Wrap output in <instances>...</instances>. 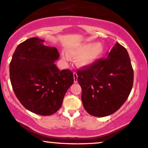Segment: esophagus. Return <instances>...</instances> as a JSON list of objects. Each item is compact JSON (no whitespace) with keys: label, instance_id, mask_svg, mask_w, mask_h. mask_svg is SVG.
Listing matches in <instances>:
<instances>
[{"label":"esophagus","instance_id":"obj_1","mask_svg":"<svg viewBox=\"0 0 148 148\" xmlns=\"http://www.w3.org/2000/svg\"><path fill=\"white\" fill-rule=\"evenodd\" d=\"M73 75H74V83H77V77H78L77 74L76 72H74L73 73Z\"/></svg>","mask_w":148,"mask_h":148}]
</instances>
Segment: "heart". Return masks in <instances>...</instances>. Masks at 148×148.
<instances>
[{
	"instance_id": "1",
	"label": "heart",
	"mask_w": 148,
	"mask_h": 148,
	"mask_svg": "<svg viewBox=\"0 0 148 148\" xmlns=\"http://www.w3.org/2000/svg\"><path fill=\"white\" fill-rule=\"evenodd\" d=\"M104 53V47L101 43L84 42L69 46L67 53L62 52V57L66 61L71 58H77L76 63L79 67H88L101 58Z\"/></svg>"
}]
</instances>
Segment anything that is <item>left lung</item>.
Segmentation results:
<instances>
[{
  "instance_id": "1",
  "label": "left lung",
  "mask_w": 148,
  "mask_h": 148,
  "mask_svg": "<svg viewBox=\"0 0 148 148\" xmlns=\"http://www.w3.org/2000/svg\"><path fill=\"white\" fill-rule=\"evenodd\" d=\"M84 109L90 115L103 117L117 111L127 100L134 83L129 53L116 43L106 58L77 71Z\"/></svg>"
}]
</instances>
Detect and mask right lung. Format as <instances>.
Returning <instances> with one entry per match:
<instances>
[{
	"instance_id": "obj_1",
	"label": "right lung",
	"mask_w": 148,
	"mask_h": 148,
	"mask_svg": "<svg viewBox=\"0 0 148 148\" xmlns=\"http://www.w3.org/2000/svg\"><path fill=\"white\" fill-rule=\"evenodd\" d=\"M33 37L17 45L10 64V77L16 97L32 112L48 116L62 104L74 83L69 69L60 71L55 64L60 58L55 47Z\"/></svg>"
}]
</instances>
